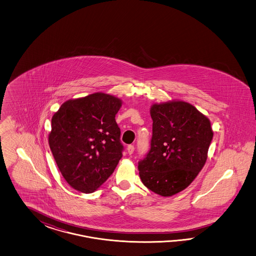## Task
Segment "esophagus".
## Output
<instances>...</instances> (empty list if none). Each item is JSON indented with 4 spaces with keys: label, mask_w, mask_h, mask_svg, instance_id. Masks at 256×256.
<instances>
[{
    "label": "esophagus",
    "mask_w": 256,
    "mask_h": 256,
    "mask_svg": "<svg viewBox=\"0 0 256 256\" xmlns=\"http://www.w3.org/2000/svg\"><path fill=\"white\" fill-rule=\"evenodd\" d=\"M126 152H128L130 155H132V153L134 152V146H128Z\"/></svg>",
    "instance_id": "34e87169"
}]
</instances>
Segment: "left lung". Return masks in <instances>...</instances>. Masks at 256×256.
<instances>
[{"mask_svg": "<svg viewBox=\"0 0 256 256\" xmlns=\"http://www.w3.org/2000/svg\"><path fill=\"white\" fill-rule=\"evenodd\" d=\"M151 148L138 165L142 184L169 197L190 186L204 166L213 130L210 120L183 100L155 103Z\"/></svg>", "mask_w": 256, "mask_h": 256, "instance_id": "1", "label": "left lung"}]
</instances>
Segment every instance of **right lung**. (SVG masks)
<instances>
[{"label": "right lung", "mask_w": 256, "mask_h": 256, "mask_svg": "<svg viewBox=\"0 0 256 256\" xmlns=\"http://www.w3.org/2000/svg\"><path fill=\"white\" fill-rule=\"evenodd\" d=\"M122 100L92 94L64 102L52 118L48 146L64 178L74 190L92 194L110 176L123 146L116 114Z\"/></svg>", "instance_id": "right-lung-1"}]
</instances>
